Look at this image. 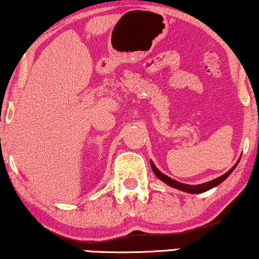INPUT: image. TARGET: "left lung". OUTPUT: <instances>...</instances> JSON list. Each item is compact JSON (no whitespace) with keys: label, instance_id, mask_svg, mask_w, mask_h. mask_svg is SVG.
Segmentation results:
<instances>
[{"label":"left lung","instance_id":"8db88e82","mask_svg":"<svg viewBox=\"0 0 259 259\" xmlns=\"http://www.w3.org/2000/svg\"><path fill=\"white\" fill-rule=\"evenodd\" d=\"M236 166H237V164H236L235 166H233V167H232L231 169H230V171L226 172L225 175L221 176V177H219V178L214 179V180H211V182H208V183L200 184V185H186V184L179 183V182H177V180H173V179L169 178V177L165 176L164 173H161L160 171H159V169L154 166L153 162L151 161V167H152V169H153L154 175L157 176L159 179L162 180V182L167 184V185L175 187V189L185 191V192H189V193H201V192H205V191H208L210 189H212V187L219 185V184L224 182V180H225L226 178H228V177H229L230 175H231L232 171H233V169H235Z\"/></svg>","mask_w":259,"mask_h":259}]
</instances>
